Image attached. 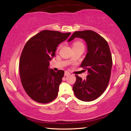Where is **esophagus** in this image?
Returning <instances> with one entry per match:
<instances>
[{
    "instance_id": "esophagus-1",
    "label": "esophagus",
    "mask_w": 131,
    "mask_h": 131,
    "mask_svg": "<svg viewBox=\"0 0 131 131\" xmlns=\"http://www.w3.org/2000/svg\"><path fill=\"white\" fill-rule=\"evenodd\" d=\"M69 74H70V73L67 72V71H65V76H68V75H69Z\"/></svg>"
}]
</instances>
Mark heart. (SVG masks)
Instances as JSON below:
<instances>
[{
	"mask_svg": "<svg viewBox=\"0 0 131 131\" xmlns=\"http://www.w3.org/2000/svg\"><path fill=\"white\" fill-rule=\"evenodd\" d=\"M79 45H83L80 42H75V43L73 44V47H75V46H79Z\"/></svg>",
	"mask_w": 131,
	"mask_h": 131,
	"instance_id": "obj_1",
	"label": "heart"
}]
</instances>
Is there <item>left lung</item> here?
Masks as SVG:
<instances>
[{"label":"left lung","mask_w":131,"mask_h":131,"mask_svg":"<svg viewBox=\"0 0 131 131\" xmlns=\"http://www.w3.org/2000/svg\"><path fill=\"white\" fill-rule=\"evenodd\" d=\"M76 37L84 39L87 43V54L81 67L88 71V75L85 80L76 75L73 90L80 100L92 101L100 96L107 87L112 67V54L107 42L94 31H76L68 42Z\"/></svg>","instance_id":"obj_1"}]
</instances>
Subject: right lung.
<instances>
[{
  "mask_svg": "<svg viewBox=\"0 0 131 131\" xmlns=\"http://www.w3.org/2000/svg\"><path fill=\"white\" fill-rule=\"evenodd\" d=\"M70 33L44 30L29 40L19 59L22 85L33 100L40 103L51 102L56 98L64 71L55 72L49 68V61L55 55L58 45Z\"/></svg>",
  "mask_w": 131,
  "mask_h": 131,
  "instance_id": "add662e5",
  "label": "right lung"
}]
</instances>
